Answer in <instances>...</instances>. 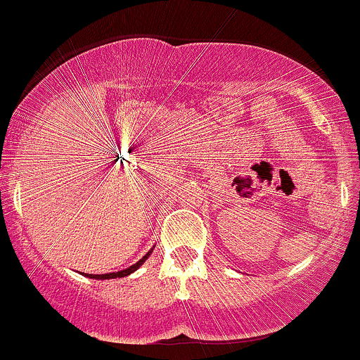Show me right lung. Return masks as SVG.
Wrapping results in <instances>:
<instances>
[{
	"label": "right lung",
	"mask_w": 360,
	"mask_h": 360,
	"mask_svg": "<svg viewBox=\"0 0 360 360\" xmlns=\"http://www.w3.org/2000/svg\"><path fill=\"white\" fill-rule=\"evenodd\" d=\"M151 250H153V249H151ZM151 250H150V252L146 254V256H143V259H139V261H137L136 264H132V266L127 268V270L115 271V274H104V275H92V274H85V275H86V277H90V278H101V281H104V278H120V277H127V275L134 274V271H136L137 268H139L141 264H143L144 261L148 259V256H150V254H151Z\"/></svg>",
	"instance_id": "add662e5"
}]
</instances>
